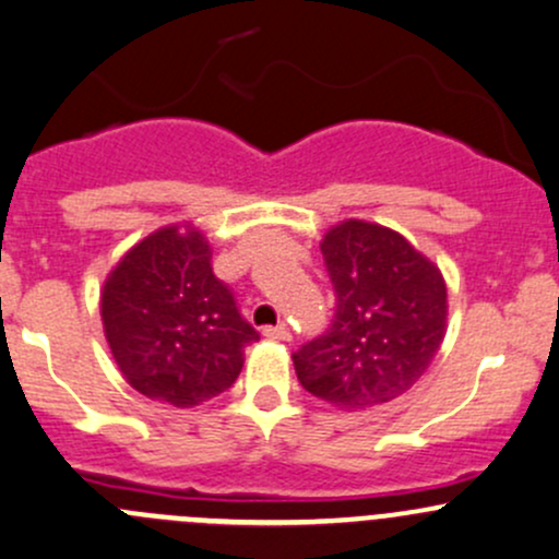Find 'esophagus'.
Listing matches in <instances>:
<instances>
[{"label":"esophagus","mask_w":559,"mask_h":559,"mask_svg":"<svg viewBox=\"0 0 559 559\" xmlns=\"http://www.w3.org/2000/svg\"><path fill=\"white\" fill-rule=\"evenodd\" d=\"M262 334L267 340H281V343H286V340L292 337V332H289V326L286 324H278V326H264L262 329Z\"/></svg>","instance_id":"esophagus-1"}]
</instances>
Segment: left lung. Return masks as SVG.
Listing matches in <instances>:
<instances>
[{"instance_id": "1", "label": "left lung", "mask_w": 559, "mask_h": 559, "mask_svg": "<svg viewBox=\"0 0 559 559\" xmlns=\"http://www.w3.org/2000/svg\"><path fill=\"white\" fill-rule=\"evenodd\" d=\"M337 310L295 356L305 391L343 409L393 402L437 356L448 332L442 273L404 235L345 219L321 240Z\"/></svg>"}]
</instances>
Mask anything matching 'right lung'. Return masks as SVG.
<instances>
[{
	"instance_id": "right-lung-1",
	"label": "right lung",
	"mask_w": 559,
	"mask_h": 559,
	"mask_svg": "<svg viewBox=\"0 0 559 559\" xmlns=\"http://www.w3.org/2000/svg\"><path fill=\"white\" fill-rule=\"evenodd\" d=\"M102 321L122 378L174 407L219 396L260 340L233 292L211 270V246L192 225L139 240L104 281Z\"/></svg>"
}]
</instances>
